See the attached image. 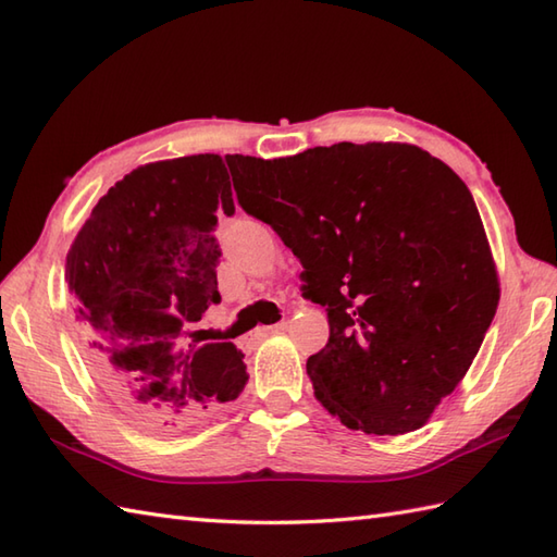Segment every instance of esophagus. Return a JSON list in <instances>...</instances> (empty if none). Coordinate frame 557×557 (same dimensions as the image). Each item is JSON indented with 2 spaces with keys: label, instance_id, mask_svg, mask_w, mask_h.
I'll return each instance as SVG.
<instances>
[{
  "label": "esophagus",
  "instance_id": "1",
  "mask_svg": "<svg viewBox=\"0 0 557 557\" xmlns=\"http://www.w3.org/2000/svg\"><path fill=\"white\" fill-rule=\"evenodd\" d=\"M287 325L285 323H275V325H268V327H258V330H253L251 333V342H260L263 337H268V335H277V333H282V330H285Z\"/></svg>",
  "mask_w": 557,
  "mask_h": 557
}]
</instances>
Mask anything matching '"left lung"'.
<instances>
[{
    "label": "left lung",
    "instance_id": "8db88e82",
    "mask_svg": "<svg viewBox=\"0 0 557 557\" xmlns=\"http://www.w3.org/2000/svg\"><path fill=\"white\" fill-rule=\"evenodd\" d=\"M239 206L299 258L325 306L315 397L347 429L401 435L469 371L500 285L467 184L407 144H335L294 158L227 156Z\"/></svg>",
    "mask_w": 557,
    "mask_h": 557
}]
</instances>
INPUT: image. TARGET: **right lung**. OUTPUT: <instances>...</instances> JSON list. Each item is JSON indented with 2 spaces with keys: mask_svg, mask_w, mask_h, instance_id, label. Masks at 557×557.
Returning <instances> with one entry per match:
<instances>
[{
  "mask_svg": "<svg viewBox=\"0 0 557 557\" xmlns=\"http://www.w3.org/2000/svg\"><path fill=\"white\" fill-rule=\"evenodd\" d=\"M218 212L234 215L220 156L150 162L98 200L66 256L92 371L150 431L191 425L248 381L232 342L182 347L186 325L220 304Z\"/></svg>",
  "mask_w": 557,
  "mask_h": 557,
  "instance_id": "right-lung-1",
  "label": "right lung"
}]
</instances>
